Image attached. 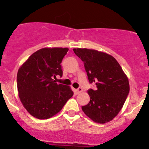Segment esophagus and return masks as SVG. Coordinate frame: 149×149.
<instances>
[{"label": "esophagus", "instance_id": "esophagus-1", "mask_svg": "<svg viewBox=\"0 0 149 149\" xmlns=\"http://www.w3.org/2000/svg\"><path fill=\"white\" fill-rule=\"evenodd\" d=\"M82 91H83V89H82L81 88H78V89H76V94H79L80 92H81Z\"/></svg>", "mask_w": 149, "mask_h": 149}]
</instances>
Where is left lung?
<instances>
[{
    "instance_id": "8db88e82",
    "label": "left lung",
    "mask_w": 149,
    "mask_h": 149,
    "mask_svg": "<svg viewBox=\"0 0 149 149\" xmlns=\"http://www.w3.org/2000/svg\"><path fill=\"white\" fill-rule=\"evenodd\" d=\"M73 52L84 62L90 83L96 85L95 90H88L90 101L82 110L95 122H109L118 115L128 96L127 77L110 54L86 48H75Z\"/></svg>"
}]
</instances>
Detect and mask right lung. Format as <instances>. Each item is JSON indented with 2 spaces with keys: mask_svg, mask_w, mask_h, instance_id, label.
<instances>
[{
  "mask_svg": "<svg viewBox=\"0 0 149 149\" xmlns=\"http://www.w3.org/2000/svg\"><path fill=\"white\" fill-rule=\"evenodd\" d=\"M69 49L42 48L32 54L18 70L19 97L26 111L38 119H47L61 110L73 96L70 87L52 79L62 76L61 62Z\"/></svg>",
  "mask_w": 149,
  "mask_h": 149,
  "instance_id": "add662e5",
  "label": "right lung"
}]
</instances>
